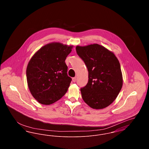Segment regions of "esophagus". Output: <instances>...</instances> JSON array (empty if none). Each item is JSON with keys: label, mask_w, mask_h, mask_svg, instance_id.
I'll return each instance as SVG.
<instances>
[{"label": "esophagus", "mask_w": 149, "mask_h": 149, "mask_svg": "<svg viewBox=\"0 0 149 149\" xmlns=\"http://www.w3.org/2000/svg\"><path fill=\"white\" fill-rule=\"evenodd\" d=\"M72 81H73V82H76V81H77V77H74V78H72Z\"/></svg>", "instance_id": "obj_1"}]
</instances>
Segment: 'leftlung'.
Returning a JSON list of instances; mask_svg holds the SVG:
<instances>
[{"instance_id": "1", "label": "left lung", "mask_w": 149, "mask_h": 149, "mask_svg": "<svg viewBox=\"0 0 149 149\" xmlns=\"http://www.w3.org/2000/svg\"><path fill=\"white\" fill-rule=\"evenodd\" d=\"M88 71V82L80 89L83 99L93 109L109 106L121 90L123 79L118 60L98 44L76 47Z\"/></svg>"}]
</instances>
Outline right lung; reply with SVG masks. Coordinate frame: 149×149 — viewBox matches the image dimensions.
<instances>
[{
	"mask_svg": "<svg viewBox=\"0 0 149 149\" xmlns=\"http://www.w3.org/2000/svg\"><path fill=\"white\" fill-rule=\"evenodd\" d=\"M72 48L60 43H51L30 60L26 70L27 83L32 95L40 103L52 104L68 91L72 79L68 75L65 61Z\"/></svg>",
	"mask_w": 149,
	"mask_h": 149,
	"instance_id": "obj_1",
	"label": "right lung"
}]
</instances>
